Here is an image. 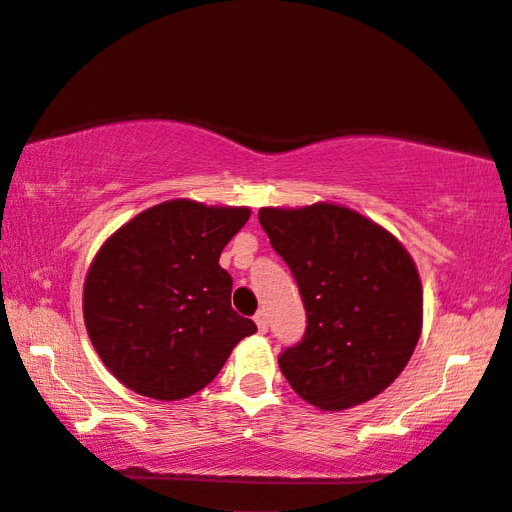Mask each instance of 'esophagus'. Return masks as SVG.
I'll list each match as a JSON object with an SVG mask.
<instances>
[{"instance_id":"esophagus-1","label":"esophagus","mask_w":512,"mask_h":512,"mask_svg":"<svg viewBox=\"0 0 512 512\" xmlns=\"http://www.w3.org/2000/svg\"><path fill=\"white\" fill-rule=\"evenodd\" d=\"M254 321H256V325H258V332L260 334H265L267 332V314L265 312H258L256 316H254Z\"/></svg>"}]
</instances>
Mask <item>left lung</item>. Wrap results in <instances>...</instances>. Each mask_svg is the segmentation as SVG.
<instances>
[{"mask_svg": "<svg viewBox=\"0 0 512 512\" xmlns=\"http://www.w3.org/2000/svg\"><path fill=\"white\" fill-rule=\"evenodd\" d=\"M258 220L301 289L303 341L278 365L298 397L339 412L381 394L423 327L421 278L397 236L334 202L260 207Z\"/></svg>", "mask_w": 512, "mask_h": 512, "instance_id": "left-lung-1", "label": "left lung"}]
</instances>
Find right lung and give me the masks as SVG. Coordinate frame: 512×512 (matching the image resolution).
I'll use <instances>...</instances> for the list:
<instances>
[{
  "mask_svg": "<svg viewBox=\"0 0 512 512\" xmlns=\"http://www.w3.org/2000/svg\"><path fill=\"white\" fill-rule=\"evenodd\" d=\"M249 207L165 200L104 240L84 278L82 312L95 352L142 397L178 401L216 379L254 321L231 310L220 252Z\"/></svg>",
  "mask_w": 512,
  "mask_h": 512,
  "instance_id": "right-lung-1",
  "label": "right lung"
}]
</instances>
